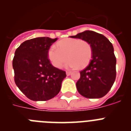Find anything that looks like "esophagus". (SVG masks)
Wrapping results in <instances>:
<instances>
[{"instance_id": "34e87169", "label": "esophagus", "mask_w": 131, "mask_h": 131, "mask_svg": "<svg viewBox=\"0 0 131 131\" xmlns=\"http://www.w3.org/2000/svg\"><path fill=\"white\" fill-rule=\"evenodd\" d=\"M71 71H66V75H67V76L70 75H71Z\"/></svg>"}]
</instances>
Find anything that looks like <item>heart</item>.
<instances>
[{"mask_svg":"<svg viewBox=\"0 0 131 131\" xmlns=\"http://www.w3.org/2000/svg\"><path fill=\"white\" fill-rule=\"evenodd\" d=\"M48 49V56L54 67L61 68L68 59L66 67L70 69L83 68L91 60L92 49L91 44L79 39H65Z\"/></svg>","mask_w":131,"mask_h":131,"instance_id":"1","label":"heart"}]
</instances>
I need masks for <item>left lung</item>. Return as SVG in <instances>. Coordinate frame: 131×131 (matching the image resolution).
Returning <instances> with one entry per match:
<instances>
[{
  "label": "left lung",
  "instance_id": "obj_1",
  "mask_svg": "<svg viewBox=\"0 0 131 131\" xmlns=\"http://www.w3.org/2000/svg\"><path fill=\"white\" fill-rule=\"evenodd\" d=\"M70 37L86 40L92 49L91 62L80 71L81 77L76 83L77 91L87 98L104 96L116 77V58L113 45L103 35L89 30Z\"/></svg>",
  "mask_w": 131,
  "mask_h": 131
}]
</instances>
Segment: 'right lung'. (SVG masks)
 Wrapping results in <instances>:
<instances>
[{
    "instance_id": "1",
    "label": "right lung",
    "mask_w": 131,
    "mask_h": 131,
    "mask_svg": "<svg viewBox=\"0 0 131 131\" xmlns=\"http://www.w3.org/2000/svg\"><path fill=\"white\" fill-rule=\"evenodd\" d=\"M57 39H29L15 52L12 62L15 83L30 100L47 101L60 91L66 71L53 66L48 58V49Z\"/></svg>"
}]
</instances>
